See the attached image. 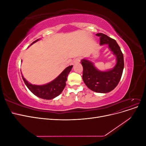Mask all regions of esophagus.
I'll use <instances>...</instances> for the list:
<instances>
[{
  "label": "esophagus",
  "instance_id": "esophagus-1",
  "mask_svg": "<svg viewBox=\"0 0 146 146\" xmlns=\"http://www.w3.org/2000/svg\"><path fill=\"white\" fill-rule=\"evenodd\" d=\"M80 61V58H79V57H77L76 59L74 60V63H79Z\"/></svg>",
  "mask_w": 146,
  "mask_h": 146
}]
</instances>
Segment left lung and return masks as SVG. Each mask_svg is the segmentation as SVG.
<instances>
[{
	"label": "left lung",
	"instance_id": "left-lung-1",
	"mask_svg": "<svg viewBox=\"0 0 146 146\" xmlns=\"http://www.w3.org/2000/svg\"><path fill=\"white\" fill-rule=\"evenodd\" d=\"M100 37V44H107L113 54L116 56V64L112 69L107 71H100L97 69L91 61L83 59L82 78L84 83L91 90L100 93H107L116 87L121 80L124 67L123 54L116 41L104 33H97Z\"/></svg>",
	"mask_w": 146,
	"mask_h": 146
}]
</instances>
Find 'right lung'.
<instances>
[{
	"instance_id": "right-lung-1",
	"label": "right lung",
	"mask_w": 146,
	"mask_h": 146,
	"mask_svg": "<svg viewBox=\"0 0 146 146\" xmlns=\"http://www.w3.org/2000/svg\"><path fill=\"white\" fill-rule=\"evenodd\" d=\"M39 39H38L36 41H33L31 44V45L37 42ZM72 66V65L68 66L54 80L44 85H32L26 80L23 76H22V77L25 85L33 94L39 98L50 100L59 96L64 90L66 85V82L67 80V77L71 70Z\"/></svg>"
}]
</instances>
